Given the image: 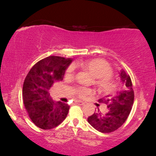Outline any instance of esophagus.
I'll return each mask as SVG.
<instances>
[{"label":"esophagus","instance_id":"34e87169","mask_svg":"<svg viewBox=\"0 0 156 156\" xmlns=\"http://www.w3.org/2000/svg\"><path fill=\"white\" fill-rule=\"evenodd\" d=\"M75 103L80 104V105H84V104H85V102L82 101H76Z\"/></svg>","mask_w":156,"mask_h":156}]
</instances>
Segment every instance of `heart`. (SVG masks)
I'll use <instances>...</instances> for the list:
<instances>
[{
  "mask_svg": "<svg viewBox=\"0 0 156 156\" xmlns=\"http://www.w3.org/2000/svg\"><path fill=\"white\" fill-rule=\"evenodd\" d=\"M85 69L90 72L92 75L97 78L96 84L100 91L109 92L114 90L116 87V83L113 81L110 76L112 75V69L107 62L103 60H91L87 62L82 65ZM74 72V66L72 65L67 69V74H72ZM91 91L89 89L82 88L78 91L81 97L89 94Z\"/></svg>",
  "mask_w": 156,
  "mask_h": 156,
  "instance_id": "1",
  "label": "heart"
}]
</instances>
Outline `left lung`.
<instances>
[{"label": "left lung", "instance_id": "1", "mask_svg": "<svg viewBox=\"0 0 156 156\" xmlns=\"http://www.w3.org/2000/svg\"><path fill=\"white\" fill-rule=\"evenodd\" d=\"M119 73L122 84L120 90L114 96L108 94L99 99L100 102L107 105L108 112L101 114L98 108L97 113L87 119L89 124L101 133H110L121 127L126 121L133 106L134 92L131 78L123 69Z\"/></svg>", "mask_w": 156, "mask_h": 156}]
</instances>
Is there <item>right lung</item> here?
I'll return each mask as SVG.
<instances>
[{
    "label": "right lung",
    "mask_w": 156,
    "mask_h": 156,
    "mask_svg": "<svg viewBox=\"0 0 156 156\" xmlns=\"http://www.w3.org/2000/svg\"><path fill=\"white\" fill-rule=\"evenodd\" d=\"M72 58L50 56L35 64L25 77L23 87V103L32 121L42 129L56 127L66 119L69 106L54 101L49 90L62 81Z\"/></svg>",
    "instance_id": "obj_1"
}]
</instances>
